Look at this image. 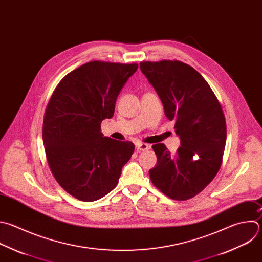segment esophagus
Listing matches in <instances>:
<instances>
[{
	"label": "esophagus",
	"mask_w": 262,
	"mask_h": 262,
	"mask_svg": "<svg viewBox=\"0 0 262 262\" xmlns=\"http://www.w3.org/2000/svg\"><path fill=\"white\" fill-rule=\"evenodd\" d=\"M151 148V146L149 144H145V143H139L137 144V150L139 152H142V151H147Z\"/></svg>",
	"instance_id": "1"
}]
</instances>
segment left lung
<instances>
[{"instance_id": "left-lung-1", "label": "left lung", "mask_w": 262, "mask_h": 262, "mask_svg": "<svg viewBox=\"0 0 262 262\" xmlns=\"http://www.w3.org/2000/svg\"><path fill=\"white\" fill-rule=\"evenodd\" d=\"M140 69L167 119L175 120L181 140L175 155L164 144L152 146L157 162L149 170L151 182L171 200H189L211 183L221 166L226 143L221 105L204 77L182 61H143Z\"/></svg>"}]
</instances>
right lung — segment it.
<instances>
[{"label": "right lung", "mask_w": 262, "mask_h": 262, "mask_svg": "<svg viewBox=\"0 0 262 262\" xmlns=\"http://www.w3.org/2000/svg\"><path fill=\"white\" fill-rule=\"evenodd\" d=\"M138 63L90 61L66 75L54 90L43 121L51 172L72 196L94 202L113 190L135 145L104 137L101 123Z\"/></svg>", "instance_id": "1"}]
</instances>
